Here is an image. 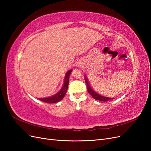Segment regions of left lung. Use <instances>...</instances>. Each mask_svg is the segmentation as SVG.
<instances>
[{
  "instance_id": "1",
  "label": "left lung",
  "mask_w": 151,
  "mask_h": 151,
  "mask_svg": "<svg viewBox=\"0 0 151 151\" xmlns=\"http://www.w3.org/2000/svg\"><path fill=\"white\" fill-rule=\"evenodd\" d=\"M84 78H85V81H86V84H87V88H88V93L92 96V97L95 99H97V100H99V101H110V100L111 99H113V98H108V97H106V96H101L97 92H96V91H94L92 88H91L89 82L88 81V79H87V77L86 76H84Z\"/></svg>"
}]
</instances>
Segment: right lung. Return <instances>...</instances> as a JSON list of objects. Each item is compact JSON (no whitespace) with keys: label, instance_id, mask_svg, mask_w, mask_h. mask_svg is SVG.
<instances>
[{"label":"right lung","instance_id":"add662e5","mask_svg":"<svg viewBox=\"0 0 151 151\" xmlns=\"http://www.w3.org/2000/svg\"><path fill=\"white\" fill-rule=\"evenodd\" d=\"M72 72V70H68L65 77L64 79V83H63V86L61 90L59 91V92L56 94L55 95L53 96L52 97H48V98H40L39 99L45 103H55L61 101V100L65 96V95L67 93V89H68V82H69V76L70 73Z\"/></svg>","mask_w":151,"mask_h":151}]
</instances>
